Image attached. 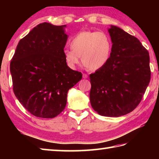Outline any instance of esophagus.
I'll return each mask as SVG.
<instances>
[{"mask_svg": "<svg viewBox=\"0 0 159 159\" xmlns=\"http://www.w3.org/2000/svg\"><path fill=\"white\" fill-rule=\"evenodd\" d=\"M83 79H87L88 75L86 74H83Z\"/></svg>", "mask_w": 159, "mask_h": 159, "instance_id": "34e87169", "label": "esophagus"}]
</instances>
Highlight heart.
<instances>
[{"label": "heart", "mask_w": 159, "mask_h": 159, "mask_svg": "<svg viewBox=\"0 0 159 159\" xmlns=\"http://www.w3.org/2000/svg\"><path fill=\"white\" fill-rule=\"evenodd\" d=\"M71 50L64 51V57L70 69H74L82 61L93 70L101 69L108 62L111 51V41L102 31H85L78 33L69 43Z\"/></svg>", "instance_id": "b5f03b06"}]
</instances>
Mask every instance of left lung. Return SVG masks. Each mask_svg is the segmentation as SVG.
<instances>
[{
    "label": "left lung",
    "mask_w": 159,
    "mask_h": 159,
    "mask_svg": "<svg viewBox=\"0 0 159 159\" xmlns=\"http://www.w3.org/2000/svg\"><path fill=\"white\" fill-rule=\"evenodd\" d=\"M111 52L105 66L90 75L91 106L99 115L118 117L142 100L151 79L149 52L140 41L119 27L108 29Z\"/></svg>",
    "instance_id": "1"
}]
</instances>
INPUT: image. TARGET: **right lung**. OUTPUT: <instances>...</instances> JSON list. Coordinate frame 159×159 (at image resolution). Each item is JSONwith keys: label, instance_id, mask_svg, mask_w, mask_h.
<instances>
[{"label": "right lung", "instance_id": "obj_1", "mask_svg": "<svg viewBox=\"0 0 159 159\" xmlns=\"http://www.w3.org/2000/svg\"><path fill=\"white\" fill-rule=\"evenodd\" d=\"M66 26L39 24L20 40L10 61L16 98L36 117L60 114L69 90L82 79V74L70 69L64 60Z\"/></svg>", "mask_w": 159, "mask_h": 159}]
</instances>
